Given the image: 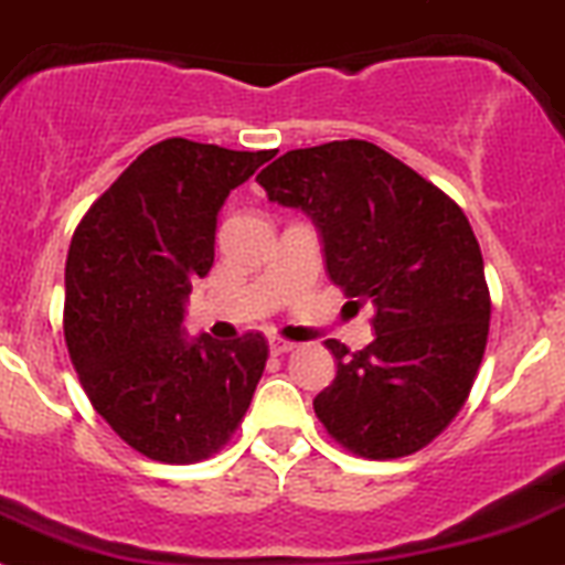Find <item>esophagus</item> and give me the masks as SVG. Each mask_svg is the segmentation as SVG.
Returning a JSON list of instances; mask_svg holds the SVG:
<instances>
[{
	"instance_id": "1",
	"label": "esophagus",
	"mask_w": 565,
	"mask_h": 565,
	"mask_svg": "<svg viewBox=\"0 0 565 565\" xmlns=\"http://www.w3.org/2000/svg\"><path fill=\"white\" fill-rule=\"evenodd\" d=\"M292 348H295V342L281 340V337H270V354L284 356V354H289V351H292Z\"/></svg>"
}]
</instances>
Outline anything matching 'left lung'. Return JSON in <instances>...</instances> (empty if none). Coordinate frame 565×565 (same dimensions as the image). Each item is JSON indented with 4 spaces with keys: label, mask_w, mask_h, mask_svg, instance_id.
Returning a JSON list of instances; mask_svg holds the SVG:
<instances>
[{
    "label": "left lung",
    "mask_w": 565,
    "mask_h": 565,
    "mask_svg": "<svg viewBox=\"0 0 565 565\" xmlns=\"http://www.w3.org/2000/svg\"><path fill=\"white\" fill-rule=\"evenodd\" d=\"M256 181L312 220L331 281L376 309L362 351L326 340L337 376L318 418L367 460L424 449L466 404L488 342L482 250L462 209L360 139L284 152Z\"/></svg>",
    "instance_id": "obj_1"
}]
</instances>
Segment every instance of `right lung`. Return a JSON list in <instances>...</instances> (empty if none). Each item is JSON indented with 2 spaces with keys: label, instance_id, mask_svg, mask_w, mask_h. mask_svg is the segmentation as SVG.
Here are the masks:
<instances>
[{
  "label": "right lung",
  "instance_id": "right-lung-1",
  "mask_svg": "<svg viewBox=\"0 0 565 565\" xmlns=\"http://www.w3.org/2000/svg\"><path fill=\"white\" fill-rule=\"evenodd\" d=\"M276 150L167 139L88 209L66 258L63 334L92 407L150 460L198 462L228 443L265 373L267 340H189L192 281L214 265L217 214Z\"/></svg>",
  "mask_w": 565,
  "mask_h": 565
}]
</instances>
